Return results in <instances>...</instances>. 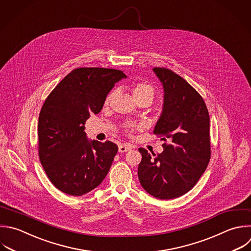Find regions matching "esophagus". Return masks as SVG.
I'll return each mask as SVG.
<instances>
[{
    "instance_id": "1",
    "label": "esophagus",
    "mask_w": 251,
    "mask_h": 251,
    "mask_svg": "<svg viewBox=\"0 0 251 251\" xmlns=\"http://www.w3.org/2000/svg\"><path fill=\"white\" fill-rule=\"evenodd\" d=\"M131 149H132L131 146H128V145H126V144H123V145L119 146V152L120 153H125V152H127V151L131 150Z\"/></svg>"
}]
</instances>
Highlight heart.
<instances>
[{
    "mask_svg": "<svg viewBox=\"0 0 251 251\" xmlns=\"http://www.w3.org/2000/svg\"><path fill=\"white\" fill-rule=\"evenodd\" d=\"M117 95V91H112L106 98V103H110ZM132 95L135 99V101H139V100H149V101H153L154 97H155V88L149 84V83H145V82H139L136 83L133 88H132Z\"/></svg>",
    "mask_w": 251,
    "mask_h": 251,
    "instance_id": "1",
    "label": "heart"
}]
</instances>
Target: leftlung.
<instances>
[{"instance_id": "left-lung-1", "label": "left lung", "mask_w": 251, "mask_h": 251, "mask_svg": "<svg viewBox=\"0 0 251 251\" xmlns=\"http://www.w3.org/2000/svg\"><path fill=\"white\" fill-rule=\"evenodd\" d=\"M163 85L162 113L155 134L168 140L163 152L153 156L139 148L141 186L152 196L167 200L189 191L210 160V118L204 100L182 77L164 68H154Z\"/></svg>"}]
</instances>
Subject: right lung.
<instances>
[{
    "mask_svg": "<svg viewBox=\"0 0 251 251\" xmlns=\"http://www.w3.org/2000/svg\"><path fill=\"white\" fill-rule=\"evenodd\" d=\"M126 78L118 70L81 68L69 74L46 99L38 120L39 158L51 182L81 196L101 184L118 146L87 137L85 122L98 114L115 84Z\"/></svg>",
    "mask_w": 251,
    "mask_h": 251,
    "instance_id": "obj_1",
    "label": "right lung"
}]
</instances>
